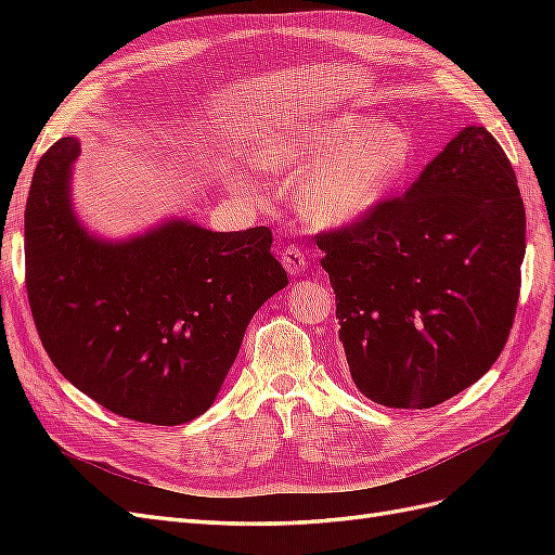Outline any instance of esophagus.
Instances as JSON below:
<instances>
[{
    "mask_svg": "<svg viewBox=\"0 0 555 555\" xmlns=\"http://www.w3.org/2000/svg\"><path fill=\"white\" fill-rule=\"evenodd\" d=\"M280 261H282V266H284V271H287L289 275L304 273L306 266H308L306 251L300 249V247H296V245H287V247H284V249L280 251Z\"/></svg>",
    "mask_w": 555,
    "mask_h": 555,
    "instance_id": "obj_1",
    "label": "esophagus"
}]
</instances>
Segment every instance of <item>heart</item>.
Instances as JSON below:
<instances>
[{
  "mask_svg": "<svg viewBox=\"0 0 555 555\" xmlns=\"http://www.w3.org/2000/svg\"><path fill=\"white\" fill-rule=\"evenodd\" d=\"M257 162L296 178L294 204L314 224H347L377 208L414 162L412 133L361 113L275 133L257 147Z\"/></svg>",
  "mask_w": 555,
  "mask_h": 555,
  "instance_id": "1",
  "label": "heart"
}]
</instances>
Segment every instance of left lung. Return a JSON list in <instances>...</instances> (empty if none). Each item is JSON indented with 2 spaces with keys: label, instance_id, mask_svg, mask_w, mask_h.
<instances>
[{
  "label": "left lung",
  "instance_id": "left-lung-1",
  "mask_svg": "<svg viewBox=\"0 0 555 555\" xmlns=\"http://www.w3.org/2000/svg\"><path fill=\"white\" fill-rule=\"evenodd\" d=\"M357 389L428 410L475 384L514 324L526 208L505 150L465 127L402 196L317 233Z\"/></svg>",
  "mask_w": 555,
  "mask_h": 555
}]
</instances>
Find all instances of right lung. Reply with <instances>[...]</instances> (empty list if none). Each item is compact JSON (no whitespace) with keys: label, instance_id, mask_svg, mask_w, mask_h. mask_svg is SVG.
I'll list each match as a JSON object with an SVG mask.
<instances>
[{"label":"right lung","instance_id":"add662e5","mask_svg":"<svg viewBox=\"0 0 555 555\" xmlns=\"http://www.w3.org/2000/svg\"><path fill=\"white\" fill-rule=\"evenodd\" d=\"M78 141L39 159L25 208V284L43 349L99 405L180 426L220 391L245 328L289 284L268 227L169 222L127 243L88 236L69 204Z\"/></svg>","mask_w":555,"mask_h":555}]
</instances>
